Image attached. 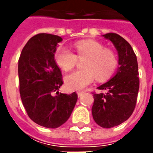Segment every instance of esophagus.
Returning <instances> with one entry per match:
<instances>
[{
	"label": "esophagus",
	"mask_w": 153,
	"mask_h": 153,
	"mask_svg": "<svg viewBox=\"0 0 153 153\" xmlns=\"http://www.w3.org/2000/svg\"><path fill=\"white\" fill-rule=\"evenodd\" d=\"M83 93H84V92H83V91L77 92V96H78V97H81V96H82V94Z\"/></svg>",
	"instance_id": "esophagus-1"
}]
</instances>
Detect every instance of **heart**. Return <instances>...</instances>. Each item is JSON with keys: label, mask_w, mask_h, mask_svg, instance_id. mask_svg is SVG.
I'll return each instance as SVG.
<instances>
[{"label": "heart", "mask_w": 153, "mask_h": 153, "mask_svg": "<svg viewBox=\"0 0 153 153\" xmlns=\"http://www.w3.org/2000/svg\"><path fill=\"white\" fill-rule=\"evenodd\" d=\"M76 55L66 47H59L54 53V60L62 70H72L77 57H86L82 67L65 77V82L70 90H81L89 85L95 76L105 81L111 76L117 66V58L113 51L104 48L101 43L94 40H82L74 44Z\"/></svg>", "instance_id": "1"}]
</instances>
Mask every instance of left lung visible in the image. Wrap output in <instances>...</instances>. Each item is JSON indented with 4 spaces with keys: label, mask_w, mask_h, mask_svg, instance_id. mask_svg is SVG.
Segmentation results:
<instances>
[{
    "label": "left lung",
    "mask_w": 153,
    "mask_h": 153,
    "mask_svg": "<svg viewBox=\"0 0 153 153\" xmlns=\"http://www.w3.org/2000/svg\"><path fill=\"white\" fill-rule=\"evenodd\" d=\"M110 40L118 54L117 72L98 88L106 93L94 94L92 115L98 125L105 128L117 126L132 115L137 100L139 81L137 58L132 47L116 33L102 36Z\"/></svg>",
    "instance_id": "1"
}]
</instances>
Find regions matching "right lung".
I'll return each mask as SVG.
<instances>
[{
  "instance_id": "add662e5",
  "label": "right lung",
  "mask_w": 153,
  "mask_h": 153,
  "mask_svg": "<svg viewBox=\"0 0 153 153\" xmlns=\"http://www.w3.org/2000/svg\"><path fill=\"white\" fill-rule=\"evenodd\" d=\"M55 35L38 34L28 41L19 59V92L30 118L41 126L56 128L71 117L77 94H59L63 84L61 71L54 60L58 43ZM53 91L58 94L51 95Z\"/></svg>"
}]
</instances>
